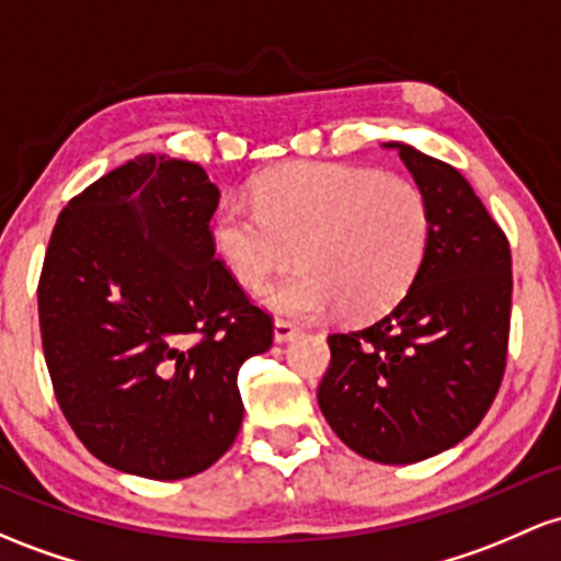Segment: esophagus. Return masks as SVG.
<instances>
[{
    "instance_id": "34e87169",
    "label": "esophagus",
    "mask_w": 561,
    "mask_h": 561,
    "mask_svg": "<svg viewBox=\"0 0 561 561\" xmlns=\"http://www.w3.org/2000/svg\"><path fill=\"white\" fill-rule=\"evenodd\" d=\"M298 335V328L293 322H285V319H276L274 322V341L276 343H287Z\"/></svg>"
}]
</instances>
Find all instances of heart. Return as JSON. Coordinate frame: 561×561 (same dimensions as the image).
<instances>
[{"label": "heart", "instance_id": "b5f03b06", "mask_svg": "<svg viewBox=\"0 0 561 561\" xmlns=\"http://www.w3.org/2000/svg\"><path fill=\"white\" fill-rule=\"evenodd\" d=\"M255 210L226 202L213 242L233 279L266 285L295 261L300 271L261 293V304L293 319L386 313L421 274L431 242L428 199L415 183L367 168L298 162L252 186Z\"/></svg>", "mask_w": 561, "mask_h": 561}]
</instances>
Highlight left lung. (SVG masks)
I'll return each instance as SVG.
<instances>
[{"instance_id":"8db88e82","label":"left lung","mask_w":561,"mask_h":561,"mask_svg":"<svg viewBox=\"0 0 561 561\" xmlns=\"http://www.w3.org/2000/svg\"><path fill=\"white\" fill-rule=\"evenodd\" d=\"M426 194L421 274L389 313L335 332L317 399L341 442L375 463H417L463 442L501 389L511 322V250L471 183L389 140Z\"/></svg>"}]
</instances>
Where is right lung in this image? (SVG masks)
Instances as JSON below:
<instances>
[{"mask_svg": "<svg viewBox=\"0 0 561 561\" xmlns=\"http://www.w3.org/2000/svg\"><path fill=\"white\" fill-rule=\"evenodd\" d=\"M220 191L183 159L140 153L58 215L39 279L55 397L98 460L186 479L237 439L239 367L274 341L215 261Z\"/></svg>", "mask_w": 561, "mask_h": 561, "instance_id": "right-lung-1", "label": "right lung"}]
</instances>
